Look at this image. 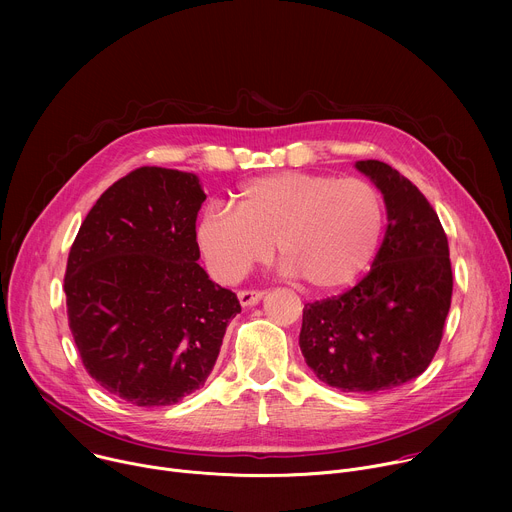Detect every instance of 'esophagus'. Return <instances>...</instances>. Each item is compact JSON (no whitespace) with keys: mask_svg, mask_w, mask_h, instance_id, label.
Wrapping results in <instances>:
<instances>
[{"mask_svg":"<svg viewBox=\"0 0 512 512\" xmlns=\"http://www.w3.org/2000/svg\"><path fill=\"white\" fill-rule=\"evenodd\" d=\"M263 296H265V291H257V289H243V291H239V302H241V306H255V304H259L261 300H263Z\"/></svg>","mask_w":512,"mask_h":512,"instance_id":"34e87169","label":"esophagus"}]
</instances>
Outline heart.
<instances>
[{"label": "heart", "instance_id": "obj_1", "mask_svg": "<svg viewBox=\"0 0 512 512\" xmlns=\"http://www.w3.org/2000/svg\"><path fill=\"white\" fill-rule=\"evenodd\" d=\"M235 212L210 204L196 225V243L214 279L235 283L271 257L312 289L350 285L373 261L385 200L362 178L281 172L245 182Z\"/></svg>", "mask_w": 512, "mask_h": 512}]
</instances>
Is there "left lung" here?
<instances>
[{
    "label": "left lung",
    "mask_w": 512,
    "mask_h": 512,
    "mask_svg": "<svg viewBox=\"0 0 512 512\" xmlns=\"http://www.w3.org/2000/svg\"><path fill=\"white\" fill-rule=\"evenodd\" d=\"M356 170L385 198V239L352 289L304 308L300 348L322 383L377 393L429 367L444 336L454 277L444 227L417 186L379 160H360Z\"/></svg>",
    "instance_id": "left-lung-1"
}]
</instances>
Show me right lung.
Instances as JSON below:
<instances>
[{
	"instance_id": "obj_1",
	"label": "right lung",
	"mask_w": 512,
	"mask_h": 512,
	"mask_svg": "<svg viewBox=\"0 0 512 512\" xmlns=\"http://www.w3.org/2000/svg\"><path fill=\"white\" fill-rule=\"evenodd\" d=\"M204 200L196 174L137 168L101 194L68 253V326L85 369L137 407L200 389L241 312L196 263Z\"/></svg>"
}]
</instances>
